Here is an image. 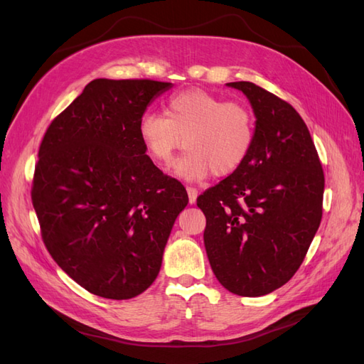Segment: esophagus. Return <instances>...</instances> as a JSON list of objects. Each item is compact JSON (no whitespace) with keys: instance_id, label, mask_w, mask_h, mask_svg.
<instances>
[{"instance_id":"1","label":"esophagus","mask_w":364,"mask_h":364,"mask_svg":"<svg viewBox=\"0 0 364 364\" xmlns=\"http://www.w3.org/2000/svg\"><path fill=\"white\" fill-rule=\"evenodd\" d=\"M186 193H188V200H190V203H191V205L196 203L197 196H199V191H197L196 188H193V186H188V188H186Z\"/></svg>"}]
</instances>
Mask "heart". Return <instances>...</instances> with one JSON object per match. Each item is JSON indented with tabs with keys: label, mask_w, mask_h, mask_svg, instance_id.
Listing matches in <instances>:
<instances>
[{
	"label": "heart",
	"mask_w": 364,
	"mask_h": 364,
	"mask_svg": "<svg viewBox=\"0 0 364 364\" xmlns=\"http://www.w3.org/2000/svg\"><path fill=\"white\" fill-rule=\"evenodd\" d=\"M138 130L149 155L161 165H170L183 146L190 150L174 167L179 178L190 182L211 173H234L249 156L255 136L246 105L202 90L171 95L164 115L147 111Z\"/></svg>",
	"instance_id": "obj_1"
}]
</instances>
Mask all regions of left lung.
I'll return each mask as SVG.
<instances>
[{"label": "left lung", "instance_id": "8db88e82", "mask_svg": "<svg viewBox=\"0 0 364 364\" xmlns=\"http://www.w3.org/2000/svg\"><path fill=\"white\" fill-rule=\"evenodd\" d=\"M255 114L249 156L197 197L203 241L218 282L238 296H264L291 279L322 220L325 176L310 132L294 107L250 82Z\"/></svg>", "mask_w": 364, "mask_h": 364}]
</instances>
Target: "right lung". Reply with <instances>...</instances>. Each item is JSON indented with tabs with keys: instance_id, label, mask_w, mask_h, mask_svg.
Masks as SVG:
<instances>
[{
	"instance_id": "obj_1",
	"label": "right lung",
	"mask_w": 364,
	"mask_h": 364,
	"mask_svg": "<svg viewBox=\"0 0 364 364\" xmlns=\"http://www.w3.org/2000/svg\"><path fill=\"white\" fill-rule=\"evenodd\" d=\"M173 83L95 79L51 121L31 202L59 267L92 294L130 299L161 270L183 185L146 155L139 119Z\"/></svg>"
}]
</instances>
